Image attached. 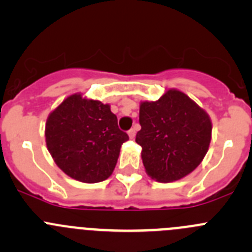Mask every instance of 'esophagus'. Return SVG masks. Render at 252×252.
I'll use <instances>...</instances> for the list:
<instances>
[{
	"label": "esophagus",
	"mask_w": 252,
	"mask_h": 252,
	"mask_svg": "<svg viewBox=\"0 0 252 252\" xmlns=\"http://www.w3.org/2000/svg\"><path fill=\"white\" fill-rule=\"evenodd\" d=\"M135 133H136V131H135V129H130V130H129L128 131V135H129V138H130V139H134V138H135Z\"/></svg>",
	"instance_id": "esophagus-1"
}]
</instances>
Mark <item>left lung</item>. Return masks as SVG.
I'll list each match as a JSON object with an SVG mask.
<instances>
[{"label":"left lung","instance_id":"obj_1","mask_svg":"<svg viewBox=\"0 0 252 252\" xmlns=\"http://www.w3.org/2000/svg\"><path fill=\"white\" fill-rule=\"evenodd\" d=\"M135 141L149 177L161 183L191 173L207 154L212 123L207 112L177 89L157 101H142Z\"/></svg>","mask_w":252,"mask_h":252}]
</instances>
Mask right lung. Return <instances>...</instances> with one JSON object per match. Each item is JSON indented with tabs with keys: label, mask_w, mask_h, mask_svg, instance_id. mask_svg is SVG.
Segmentation results:
<instances>
[{
	"label": "right lung",
	"mask_w": 252,
	"mask_h": 252,
	"mask_svg": "<svg viewBox=\"0 0 252 252\" xmlns=\"http://www.w3.org/2000/svg\"><path fill=\"white\" fill-rule=\"evenodd\" d=\"M47 150L58 167L83 183L103 182L113 172L121 146L129 140L110 105L73 94L48 114Z\"/></svg>",
	"instance_id": "add662e5"
}]
</instances>
